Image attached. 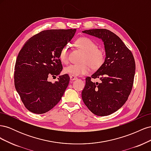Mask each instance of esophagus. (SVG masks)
Returning <instances> with one entry per match:
<instances>
[{"label": "esophagus", "instance_id": "esophagus-1", "mask_svg": "<svg viewBox=\"0 0 151 151\" xmlns=\"http://www.w3.org/2000/svg\"><path fill=\"white\" fill-rule=\"evenodd\" d=\"M77 77H75V76H70V81H75V80H77Z\"/></svg>", "mask_w": 151, "mask_h": 151}]
</instances>
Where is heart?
<instances>
[{"label":"heart","mask_w":151,"mask_h":151,"mask_svg":"<svg viewBox=\"0 0 151 151\" xmlns=\"http://www.w3.org/2000/svg\"><path fill=\"white\" fill-rule=\"evenodd\" d=\"M77 47L84 53L82 58L83 63L79 64L72 63L64 68L65 72L71 76H80L89 74L91 68L98 70L105 60V52L102 48H98L92 40L82 37L76 41ZM59 58L63 63H67L68 59V47H63L59 54Z\"/></svg>","instance_id":"1"}]
</instances>
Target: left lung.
<instances>
[{
	"instance_id": "left-lung-1",
	"label": "left lung",
	"mask_w": 151,
	"mask_h": 151,
	"mask_svg": "<svg viewBox=\"0 0 151 151\" xmlns=\"http://www.w3.org/2000/svg\"><path fill=\"white\" fill-rule=\"evenodd\" d=\"M101 39L105 50V60L91 77L99 78L100 83L86 78L82 92L86 106L97 116H106L119 109L129 98L133 86L135 63L130 50L117 35L106 29L83 31Z\"/></svg>"
}]
</instances>
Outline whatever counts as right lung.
<instances>
[{
	"label": "right lung",
	"instance_id": "obj_1",
	"mask_svg": "<svg viewBox=\"0 0 151 151\" xmlns=\"http://www.w3.org/2000/svg\"><path fill=\"white\" fill-rule=\"evenodd\" d=\"M76 29H50L32 36L18 54L14 85L25 107L32 113L43 114L60 101L69 83L67 74L59 76L54 83L48 77L60 75L61 49L70 42Z\"/></svg>",
	"mask_w": 151,
	"mask_h": 151
}]
</instances>
